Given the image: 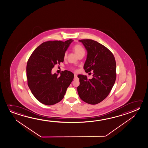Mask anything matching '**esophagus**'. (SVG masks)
<instances>
[{
    "instance_id": "esophagus-1",
    "label": "esophagus",
    "mask_w": 148,
    "mask_h": 148,
    "mask_svg": "<svg viewBox=\"0 0 148 148\" xmlns=\"http://www.w3.org/2000/svg\"><path fill=\"white\" fill-rule=\"evenodd\" d=\"M74 79H75V80L77 79V75L76 74H75V77H74Z\"/></svg>"
}]
</instances>
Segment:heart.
Here are the masks:
<instances>
[{
  "label": "heart",
  "mask_w": 148,
  "mask_h": 148,
  "mask_svg": "<svg viewBox=\"0 0 148 148\" xmlns=\"http://www.w3.org/2000/svg\"><path fill=\"white\" fill-rule=\"evenodd\" d=\"M73 49L77 56H79L80 54H82V53H84V49L83 47H82V46L80 44H76L73 47ZM66 57H67V52H65L64 55V58L66 59Z\"/></svg>",
  "instance_id": "1"
}]
</instances>
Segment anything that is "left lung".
Masks as SVG:
<instances>
[{
  "instance_id": "8db88e82",
  "label": "left lung",
  "mask_w": 148,
  "mask_h": 148,
  "mask_svg": "<svg viewBox=\"0 0 148 148\" xmlns=\"http://www.w3.org/2000/svg\"><path fill=\"white\" fill-rule=\"evenodd\" d=\"M87 50L86 60L84 65L86 73L93 71V77L79 75L80 85L77 87L79 96L90 104H97L108 97L115 84L116 64L110 50L92 40H81Z\"/></svg>"
}]
</instances>
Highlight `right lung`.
Here are the masks:
<instances>
[{"mask_svg":"<svg viewBox=\"0 0 148 148\" xmlns=\"http://www.w3.org/2000/svg\"><path fill=\"white\" fill-rule=\"evenodd\" d=\"M73 41L43 42L30 56L26 68L28 85L40 103L51 106L61 101L73 81L74 75L69 71H64L60 77L51 73L55 65L63 62L64 53Z\"/></svg>","mask_w":148,"mask_h":148,"instance_id":"add662e5","label":"right lung"}]
</instances>
